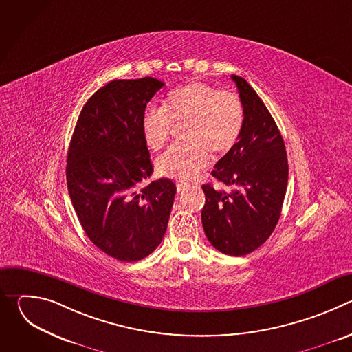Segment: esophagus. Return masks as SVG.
<instances>
[{
    "label": "esophagus",
    "mask_w": 352,
    "mask_h": 352,
    "mask_svg": "<svg viewBox=\"0 0 352 352\" xmlns=\"http://www.w3.org/2000/svg\"><path fill=\"white\" fill-rule=\"evenodd\" d=\"M188 186H189L188 182H184V181H178V182H177V190H178V192H184Z\"/></svg>",
    "instance_id": "esophagus-1"
}]
</instances>
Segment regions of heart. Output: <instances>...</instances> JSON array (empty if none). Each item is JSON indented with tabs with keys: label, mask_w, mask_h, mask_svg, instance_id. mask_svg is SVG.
I'll return each instance as SVG.
<instances>
[{
	"label": "heart",
	"mask_w": 352,
	"mask_h": 352,
	"mask_svg": "<svg viewBox=\"0 0 352 352\" xmlns=\"http://www.w3.org/2000/svg\"><path fill=\"white\" fill-rule=\"evenodd\" d=\"M245 113L238 94L219 90L205 82H189L174 89L163 109L150 106L143 111L140 131L146 146L162 148L174 126L182 128L177 143L156 162L163 177L189 179L205 170L210 155L220 159L228 155L241 138Z\"/></svg>",
	"instance_id": "heart-1"
}]
</instances>
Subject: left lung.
<instances>
[{
	"label": "left lung",
	"mask_w": 352,
	"mask_h": 352,
	"mask_svg": "<svg viewBox=\"0 0 352 352\" xmlns=\"http://www.w3.org/2000/svg\"><path fill=\"white\" fill-rule=\"evenodd\" d=\"M231 78L245 121L239 140L212 171L219 186H202L206 196L202 224L217 250L243 256L263 245L278 223L288 162L281 133L262 98L243 78Z\"/></svg>",
	"instance_id": "left-lung-1"
}]
</instances>
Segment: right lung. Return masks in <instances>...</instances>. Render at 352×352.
I'll return each mask as SVG.
<instances>
[{"instance_id":"add662e5","label":"right lung","mask_w":352,"mask_h":352,"mask_svg":"<svg viewBox=\"0 0 352 352\" xmlns=\"http://www.w3.org/2000/svg\"><path fill=\"white\" fill-rule=\"evenodd\" d=\"M164 83L152 76L111 80L83 106L67 157V184L89 239L109 256L136 262L160 245L177 188L152 175L140 121Z\"/></svg>"}]
</instances>
